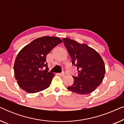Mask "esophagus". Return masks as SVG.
Returning <instances> with one entry per match:
<instances>
[{
    "label": "esophagus",
    "mask_w": 124,
    "mask_h": 124,
    "mask_svg": "<svg viewBox=\"0 0 124 124\" xmlns=\"http://www.w3.org/2000/svg\"><path fill=\"white\" fill-rule=\"evenodd\" d=\"M58 75L59 76H60V77H63V76L65 75V73H64V72H62V73H58Z\"/></svg>",
    "instance_id": "obj_1"
}]
</instances>
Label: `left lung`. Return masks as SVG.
I'll list each match as a JSON object with an SVG mask.
<instances>
[{
    "label": "left lung",
    "instance_id": "8db88e82",
    "mask_svg": "<svg viewBox=\"0 0 124 124\" xmlns=\"http://www.w3.org/2000/svg\"><path fill=\"white\" fill-rule=\"evenodd\" d=\"M62 41L78 72L77 77L73 76V84L68 86V90L82 95L93 92L103 81L106 72L101 55L86 44L67 38L62 39Z\"/></svg>",
    "mask_w": 124,
    "mask_h": 124
}]
</instances>
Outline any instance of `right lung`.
<instances>
[{
  "instance_id": "right-lung-1",
  "label": "right lung",
  "mask_w": 124,
  "mask_h": 124,
  "mask_svg": "<svg viewBox=\"0 0 124 124\" xmlns=\"http://www.w3.org/2000/svg\"><path fill=\"white\" fill-rule=\"evenodd\" d=\"M62 40L58 37L37 38L25 46L14 64L15 78L18 86L28 93L42 91L50 86L55 74L48 72L46 56ZM46 66L45 70H42Z\"/></svg>"
}]
</instances>
